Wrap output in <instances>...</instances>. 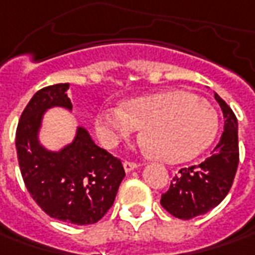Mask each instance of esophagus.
Segmentation results:
<instances>
[{"label":"esophagus","instance_id":"obj_1","mask_svg":"<svg viewBox=\"0 0 255 255\" xmlns=\"http://www.w3.org/2000/svg\"><path fill=\"white\" fill-rule=\"evenodd\" d=\"M139 165L136 162H132V161H124V169L127 172H131L134 171L135 168H138Z\"/></svg>","mask_w":255,"mask_h":255}]
</instances>
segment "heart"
Returning a JSON list of instances; mask_svg holds the SVG:
<instances>
[{"label":"heart","instance_id":"b5f03b06","mask_svg":"<svg viewBox=\"0 0 255 255\" xmlns=\"http://www.w3.org/2000/svg\"><path fill=\"white\" fill-rule=\"evenodd\" d=\"M141 128L149 152L165 162H183L213 142L219 117L213 106L185 90H169L132 99L123 109H103L96 129L106 146H116Z\"/></svg>","mask_w":255,"mask_h":255}]
</instances>
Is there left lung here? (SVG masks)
<instances>
[{
	"mask_svg": "<svg viewBox=\"0 0 255 255\" xmlns=\"http://www.w3.org/2000/svg\"><path fill=\"white\" fill-rule=\"evenodd\" d=\"M215 99L224 116V131L219 144L202 163L182 168L161 198V205L182 220L215 209L227 196L239 166L237 119L220 96L215 94Z\"/></svg>",
	"mask_w": 255,
	"mask_h": 255,
	"instance_id": "1",
	"label": "left lung"
}]
</instances>
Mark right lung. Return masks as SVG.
Returning a JSON list of instances; mask_svg holds the SVG:
<instances>
[{
    "label": "right lung",
    "instance_id": "1",
    "mask_svg": "<svg viewBox=\"0 0 255 255\" xmlns=\"http://www.w3.org/2000/svg\"><path fill=\"white\" fill-rule=\"evenodd\" d=\"M69 83L35 93L16 127V154L23 183L32 199L50 217L84 226L97 223L113 206L126 176L121 159L93 142L84 128L59 152H49L38 141L43 111L60 106L72 110Z\"/></svg>",
    "mask_w": 255,
    "mask_h": 255
}]
</instances>
